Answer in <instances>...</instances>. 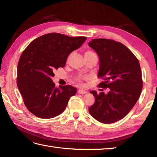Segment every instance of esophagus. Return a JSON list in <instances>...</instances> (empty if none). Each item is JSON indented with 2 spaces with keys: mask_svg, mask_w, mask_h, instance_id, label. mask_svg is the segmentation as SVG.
<instances>
[{
  "mask_svg": "<svg viewBox=\"0 0 157 157\" xmlns=\"http://www.w3.org/2000/svg\"><path fill=\"white\" fill-rule=\"evenodd\" d=\"M78 93L79 94H86V93H87V91H86L85 90H83V89H79L78 90Z\"/></svg>",
  "mask_w": 157,
  "mask_h": 157,
  "instance_id": "1",
  "label": "esophagus"
}]
</instances>
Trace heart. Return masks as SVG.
<instances>
[{
	"instance_id": "heart-1",
	"label": "heart",
	"mask_w": 157,
	"mask_h": 157,
	"mask_svg": "<svg viewBox=\"0 0 157 157\" xmlns=\"http://www.w3.org/2000/svg\"><path fill=\"white\" fill-rule=\"evenodd\" d=\"M93 53H94V52L90 51H87L85 52V54H84V55H85V56H86V55H88L93 54ZM83 79H84V77H82V76H79L78 78H77V79H78V81H79V82H81Z\"/></svg>"
}]
</instances>
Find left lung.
Masks as SVG:
<instances>
[{
  "instance_id": "8db88e82",
  "label": "left lung",
  "mask_w": 157,
  "mask_h": 157,
  "mask_svg": "<svg viewBox=\"0 0 157 157\" xmlns=\"http://www.w3.org/2000/svg\"><path fill=\"white\" fill-rule=\"evenodd\" d=\"M88 44L99 56L98 77L103 81L98 87L109 88L106 94L90 92L95 102L89 113L101 123H115L128 114L140 96L143 84L140 63L128 47L113 40L94 39Z\"/></svg>"
}]
</instances>
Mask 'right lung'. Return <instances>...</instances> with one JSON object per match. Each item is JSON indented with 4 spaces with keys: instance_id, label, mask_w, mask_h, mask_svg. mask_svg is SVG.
<instances>
[{
    "instance_id": "obj_1",
    "label": "right lung",
    "mask_w": 157,
    "mask_h": 157,
    "mask_svg": "<svg viewBox=\"0 0 157 157\" xmlns=\"http://www.w3.org/2000/svg\"><path fill=\"white\" fill-rule=\"evenodd\" d=\"M86 39L51 33L35 39L23 51L17 65V84L32 114L50 119L64 111L69 98L76 94V88L71 85L56 88L51 78L56 69L64 67L69 55Z\"/></svg>"
}]
</instances>
